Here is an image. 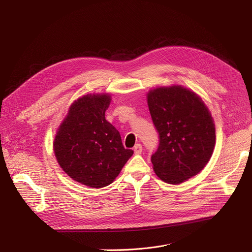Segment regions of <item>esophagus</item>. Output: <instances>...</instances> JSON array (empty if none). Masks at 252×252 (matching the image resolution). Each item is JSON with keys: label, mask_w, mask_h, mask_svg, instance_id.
<instances>
[{"label": "esophagus", "mask_w": 252, "mask_h": 252, "mask_svg": "<svg viewBox=\"0 0 252 252\" xmlns=\"http://www.w3.org/2000/svg\"><path fill=\"white\" fill-rule=\"evenodd\" d=\"M142 151H143L142 145H141V144H137L136 146L134 147V152H135V154H141Z\"/></svg>", "instance_id": "obj_1"}]
</instances>
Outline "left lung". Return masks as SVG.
I'll use <instances>...</instances> for the list:
<instances>
[{"label":"left lung","mask_w":252,"mask_h":252,"mask_svg":"<svg viewBox=\"0 0 252 252\" xmlns=\"http://www.w3.org/2000/svg\"><path fill=\"white\" fill-rule=\"evenodd\" d=\"M148 107L159 136L151 155L156 175L181 184L207 164L216 144V127L208 109L194 92L181 86L158 88L148 94Z\"/></svg>","instance_id":"left-lung-1"}]
</instances>
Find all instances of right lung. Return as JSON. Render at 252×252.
<instances>
[{
	"instance_id": "right-lung-1",
	"label": "right lung",
	"mask_w": 252,
	"mask_h": 252,
	"mask_svg": "<svg viewBox=\"0 0 252 252\" xmlns=\"http://www.w3.org/2000/svg\"><path fill=\"white\" fill-rule=\"evenodd\" d=\"M109 95H86L70 106L54 141L62 169L92 188L108 186L134 151L126 149L119 131L105 119Z\"/></svg>"
}]
</instances>
